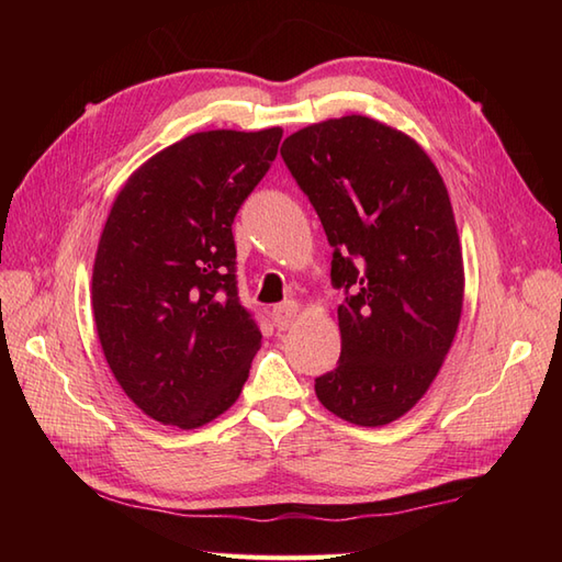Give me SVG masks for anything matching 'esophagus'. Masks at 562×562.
Here are the masks:
<instances>
[{"label":"esophagus","instance_id":"obj_1","mask_svg":"<svg viewBox=\"0 0 562 562\" xmlns=\"http://www.w3.org/2000/svg\"><path fill=\"white\" fill-rule=\"evenodd\" d=\"M296 316H300V304H294V302H284V304H278L272 308L274 326H278L280 330L292 328Z\"/></svg>","mask_w":562,"mask_h":562}]
</instances>
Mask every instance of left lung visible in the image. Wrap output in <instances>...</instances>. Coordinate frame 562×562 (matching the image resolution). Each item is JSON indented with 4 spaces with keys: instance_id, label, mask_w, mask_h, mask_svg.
Here are the masks:
<instances>
[{
    "instance_id": "8db88e82",
    "label": "left lung",
    "mask_w": 562,
    "mask_h": 562,
    "mask_svg": "<svg viewBox=\"0 0 562 562\" xmlns=\"http://www.w3.org/2000/svg\"><path fill=\"white\" fill-rule=\"evenodd\" d=\"M280 154L348 292L340 362L316 396L340 420L389 425L432 386L459 330L465 278L447 186L411 135L357 113L296 130Z\"/></svg>"
}]
</instances>
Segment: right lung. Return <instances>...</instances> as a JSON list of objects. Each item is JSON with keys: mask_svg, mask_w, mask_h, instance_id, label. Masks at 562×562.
Returning a JSON list of instances; mask_svg holds the SVG:
<instances>
[{"mask_svg": "<svg viewBox=\"0 0 562 562\" xmlns=\"http://www.w3.org/2000/svg\"><path fill=\"white\" fill-rule=\"evenodd\" d=\"M280 139L282 127L188 135L113 200L93 258V321L125 396L161 425H207L246 384L260 330L236 296L232 222Z\"/></svg>", "mask_w": 562, "mask_h": 562, "instance_id": "add662e5", "label": "right lung"}]
</instances>
